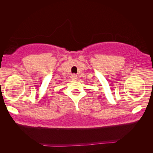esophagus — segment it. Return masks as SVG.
I'll use <instances>...</instances> for the list:
<instances>
[{
    "instance_id": "34e87169",
    "label": "esophagus",
    "mask_w": 153,
    "mask_h": 153,
    "mask_svg": "<svg viewBox=\"0 0 153 153\" xmlns=\"http://www.w3.org/2000/svg\"><path fill=\"white\" fill-rule=\"evenodd\" d=\"M71 78L73 80H75L77 78V76L75 75V74H73V75L71 76Z\"/></svg>"
}]
</instances>
